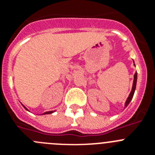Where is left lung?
<instances>
[{
	"label": "left lung",
	"mask_w": 155,
	"mask_h": 155,
	"mask_svg": "<svg viewBox=\"0 0 155 155\" xmlns=\"http://www.w3.org/2000/svg\"><path fill=\"white\" fill-rule=\"evenodd\" d=\"M135 65V64H134ZM137 72L135 73L134 74V83H133V87H132V90H131V92L129 95V97L127 98V101H126V103H125V107H127V105H129V103L130 102V101L132 100L133 96H134V91H135V89H136V84H137Z\"/></svg>",
	"instance_id": "obj_1"
}]
</instances>
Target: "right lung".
<instances>
[{
    "label": "right lung",
    "instance_id": "1",
    "mask_svg": "<svg viewBox=\"0 0 155 155\" xmlns=\"http://www.w3.org/2000/svg\"><path fill=\"white\" fill-rule=\"evenodd\" d=\"M23 106H24V105H23ZM24 108H25V109H26V110H28V109H27V108H25V106H24ZM53 113V111H50V112H46V113H43V114H51V113Z\"/></svg>",
    "mask_w": 155,
    "mask_h": 155
}]
</instances>
